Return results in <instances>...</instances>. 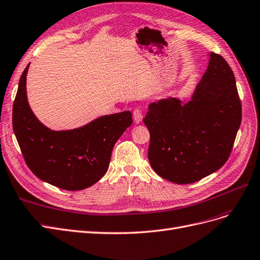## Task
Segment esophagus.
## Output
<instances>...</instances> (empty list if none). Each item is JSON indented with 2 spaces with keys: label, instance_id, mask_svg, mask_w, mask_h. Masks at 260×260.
Returning a JSON list of instances; mask_svg holds the SVG:
<instances>
[{
  "label": "esophagus",
  "instance_id": "1",
  "mask_svg": "<svg viewBox=\"0 0 260 260\" xmlns=\"http://www.w3.org/2000/svg\"><path fill=\"white\" fill-rule=\"evenodd\" d=\"M133 116H134V121L135 123H140L142 121V112L140 109H135V110L133 111Z\"/></svg>",
  "mask_w": 260,
  "mask_h": 260
}]
</instances>
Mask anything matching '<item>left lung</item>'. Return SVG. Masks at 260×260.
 Wrapping results in <instances>:
<instances>
[{"label": "left lung", "mask_w": 260, "mask_h": 260, "mask_svg": "<svg viewBox=\"0 0 260 260\" xmlns=\"http://www.w3.org/2000/svg\"><path fill=\"white\" fill-rule=\"evenodd\" d=\"M191 100L169 97L149 106L148 158L160 177L179 185L199 181L227 162L240 128L242 106L234 74L211 53Z\"/></svg>", "instance_id": "8db88e82"}]
</instances>
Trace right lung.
<instances>
[{
    "label": "right lung",
    "mask_w": 260,
    "mask_h": 260,
    "mask_svg": "<svg viewBox=\"0 0 260 260\" xmlns=\"http://www.w3.org/2000/svg\"><path fill=\"white\" fill-rule=\"evenodd\" d=\"M22 72L13 106V129L31 172L49 185L69 191L86 189L103 178L112 149L133 120L129 111L99 116L84 126L52 131L32 112Z\"/></svg>",
    "instance_id": "add662e5"
}]
</instances>
